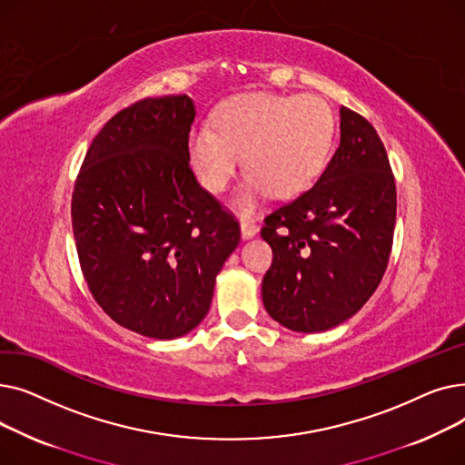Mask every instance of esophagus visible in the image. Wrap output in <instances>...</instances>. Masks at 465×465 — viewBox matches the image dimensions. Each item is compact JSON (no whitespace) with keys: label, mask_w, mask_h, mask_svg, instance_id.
Listing matches in <instances>:
<instances>
[{"label":"esophagus","mask_w":465,"mask_h":465,"mask_svg":"<svg viewBox=\"0 0 465 465\" xmlns=\"http://www.w3.org/2000/svg\"><path fill=\"white\" fill-rule=\"evenodd\" d=\"M258 233V226L249 218H241V235L242 239H251Z\"/></svg>","instance_id":"obj_1"}]
</instances>
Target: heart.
Masks as SVG:
<instances>
[{
	"label": "heart",
	"mask_w": 465,
	"mask_h": 465,
	"mask_svg": "<svg viewBox=\"0 0 465 465\" xmlns=\"http://www.w3.org/2000/svg\"><path fill=\"white\" fill-rule=\"evenodd\" d=\"M333 134L335 116L322 97L258 92L220 105L214 128L195 124L186 151L193 175L213 193L228 188L242 156L247 177L235 203L252 211L272 192L277 198L302 193L322 171Z\"/></svg>",
	"instance_id": "heart-1"
}]
</instances>
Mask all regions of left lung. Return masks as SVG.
Wrapping results in <instances>:
<instances>
[{
    "label": "left lung",
    "instance_id": "1",
    "mask_svg": "<svg viewBox=\"0 0 465 465\" xmlns=\"http://www.w3.org/2000/svg\"><path fill=\"white\" fill-rule=\"evenodd\" d=\"M339 113L341 141L321 179L262 228L273 251L262 300L292 331L349 321L373 296L392 251L396 183L384 144L361 114Z\"/></svg>",
    "mask_w": 465,
    "mask_h": 465
}]
</instances>
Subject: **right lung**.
Segmentation results:
<instances>
[{"instance_id": "right-lung-1", "label": "right lung", "mask_w": 465, "mask_h": 465, "mask_svg": "<svg viewBox=\"0 0 465 465\" xmlns=\"http://www.w3.org/2000/svg\"><path fill=\"white\" fill-rule=\"evenodd\" d=\"M188 95L146 97L90 144L71 223L84 281L111 319L153 339L183 337L211 307L241 239L237 220L195 181Z\"/></svg>"}]
</instances>
